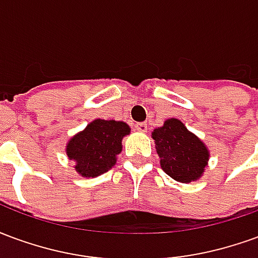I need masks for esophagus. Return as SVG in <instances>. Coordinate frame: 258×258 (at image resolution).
I'll return each instance as SVG.
<instances>
[{
    "instance_id": "1",
    "label": "esophagus",
    "mask_w": 258,
    "mask_h": 258,
    "mask_svg": "<svg viewBox=\"0 0 258 258\" xmlns=\"http://www.w3.org/2000/svg\"><path fill=\"white\" fill-rule=\"evenodd\" d=\"M134 127L135 130L140 131V133H146V131H148V124L146 123H137Z\"/></svg>"
}]
</instances>
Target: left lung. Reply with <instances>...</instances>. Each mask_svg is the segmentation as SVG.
<instances>
[{"label":"left lung","mask_w":258,"mask_h":258,"mask_svg":"<svg viewBox=\"0 0 258 258\" xmlns=\"http://www.w3.org/2000/svg\"><path fill=\"white\" fill-rule=\"evenodd\" d=\"M163 171L178 182L199 179L209 162V149L202 141L186 130L178 118H168L162 127L153 130Z\"/></svg>","instance_id":"obj_1"}]
</instances>
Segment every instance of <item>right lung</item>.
<instances>
[{
	"instance_id": "add662e5",
	"label": "right lung",
	"mask_w": 258,
	"mask_h": 258,
	"mask_svg": "<svg viewBox=\"0 0 258 258\" xmlns=\"http://www.w3.org/2000/svg\"><path fill=\"white\" fill-rule=\"evenodd\" d=\"M128 124L96 118L68 142L66 153L76 171L85 178L106 173L116 164L121 140L130 134Z\"/></svg>"
}]
</instances>
